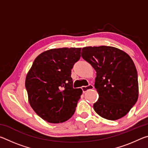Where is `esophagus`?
Wrapping results in <instances>:
<instances>
[{"label": "esophagus", "instance_id": "1", "mask_svg": "<svg viewBox=\"0 0 148 148\" xmlns=\"http://www.w3.org/2000/svg\"><path fill=\"white\" fill-rule=\"evenodd\" d=\"M93 88H94V86H92V85H91V84H89V85H88V86H83V87H82V91H83L84 92L87 91V90H89V89H92Z\"/></svg>", "mask_w": 148, "mask_h": 148}]
</instances>
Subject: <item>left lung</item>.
<instances>
[{
	"label": "left lung",
	"instance_id": "8db88e82",
	"mask_svg": "<svg viewBox=\"0 0 148 148\" xmlns=\"http://www.w3.org/2000/svg\"><path fill=\"white\" fill-rule=\"evenodd\" d=\"M82 57L97 72L95 87L99 95L93 104L100 116L117 120L136 104L138 82L136 66L128 54L111 46L86 47Z\"/></svg>",
	"mask_w": 148,
	"mask_h": 148
}]
</instances>
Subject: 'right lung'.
Listing matches in <instances>:
<instances>
[{
  "mask_svg": "<svg viewBox=\"0 0 148 148\" xmlns=\"http://www.w3.org/2000/svg\"><path fill=\"white\" fill-rule=\"evenodd\" d=\"M81 48L52 49L36 57L27 75L30 105L38 116L59 123L73 116L82 90L73 88L71 70L80 59Z\"/></svg>",
  "mask_w": 148,
  "mask_h": 148,
  "instance_id": "1",
  "label": "right lung"
}]
</instances>
